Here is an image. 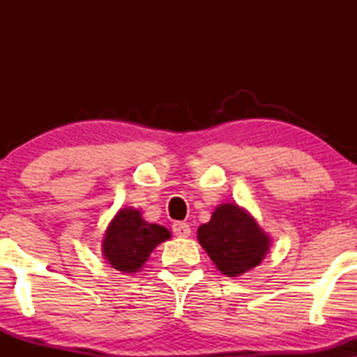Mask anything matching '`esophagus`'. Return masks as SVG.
<instances>
[{"mask_svg":"<svg viewBox=\"0 0 357 357\" xmlns=\"http://www.w3.org/2000/svg\"><path fill=\"white\" fill-rule=\"evenodd\" d=\"M172 231L177 237H188L190 232H192V229H190L187 222H174Z\"/></svg>","mask_w":357,"mask_h":357,"instance_id":"1","label":"esophagus"}]
</instances>
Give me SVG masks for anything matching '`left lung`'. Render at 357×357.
<instances>
[{"label":"left lung","mask_w":357,"mask_h":357,"mask_svg":"<svg viewBox=\"0 0 357 357\" xmlns=\"http://www.w3.org/2000/svg\"><path fill=\"white\" fill-rule=\"evenodd\" d=\"M198 241L227 276H238L260 265L270 247V238L255 219L232 203L218 206L211 221L198 227Z\"/></svg>","instance_id":"1"}]
</instances>
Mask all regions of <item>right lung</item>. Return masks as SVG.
Segmentation results:
<instances>
[{
  "mask_svg": "<svg viewBox=\"0 0 357 357\" xmlns=\"http://www.w3.org/2000/svg\"><path fill=\"white\" fill-rule=\"evenodd\" d=\"M170 232L158 224H148L139 211L123 208L112 219L104 238V255L115 270L136 273Z\"/></svg>",
  "mask_w": 357,
  "mask_h": 357,
  "instance_id": "right-lung-1",
  "label": "right lung"
}]
</instances>
